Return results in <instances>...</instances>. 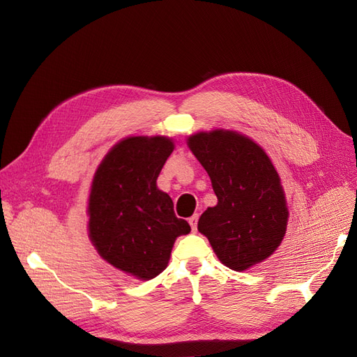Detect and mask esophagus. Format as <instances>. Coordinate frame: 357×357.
<instances>
[{
    "mask_svg": "<svg viewBox=\"0 0 357 357\" xmlns=\"http://www.w3.org/2000/svg\"><path fill=\"white\" fill-rule=\"evenodd\" d=\"M189 225H190V228H192V231L195 232L197 231V226H198V214H195V215H192V218L189 219Z\"/></svg>",
    "mask_w": 357,
    "mask_h": 357,
    "instance_id": "obj_1",
    "label": "esophagus"
}]
</instances>
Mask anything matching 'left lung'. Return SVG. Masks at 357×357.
Masks as SVG:
<instances>
[{"mask_svg": "<svg viewBox=\"0 0 357 357\" xmlns=\"http://www.w3.org/2000/svg\"><path fill=\"white\" fill-rule=\"evenodd\" d=\"M188 146L208 172L218 197V205L201 214L198 231L234 271L265 261L283 241L289 219L271 159L253 139L225 129L190 135Z\"/></svg>", "mask_w": 357, "mask_h": 357, "instance_id": "obj_1", "label": "left lung"}]
</instances>
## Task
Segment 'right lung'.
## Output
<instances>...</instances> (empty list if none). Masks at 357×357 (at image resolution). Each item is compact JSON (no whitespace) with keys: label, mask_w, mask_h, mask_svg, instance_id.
Returning a JSON list of instances; mask_svg holds the SVG:
<instances>
[{"label":"right lung","mask_w":357,"mask_h":357,"mask_svg":"<svg viewBox=\"0 0 357 357\" xmlns=\"http://www.w3.org/2000/svg\"><path fill=\"white\" fill-rule=\"evenodd\" d=\"M172 150L168 137L123 138L105 155L92 180L89 238L104 261L139 280L164 271L177 236L190 232L168 193L156 186Z\"/></svg>","instance_id":"right-lung-1"}]
</instances>
